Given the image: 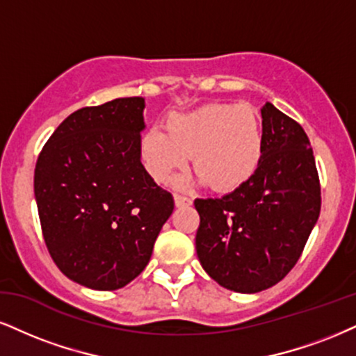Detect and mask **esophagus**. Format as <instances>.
<instances>
[{
	"instance_id": "1",
	"label": "esophagus",
	"mask_w": 356,
	"mask_h": 356,
	"mask_svg": "<svg viewBox=\"0 0 356 356\" xmlns=\"http://www.w3.org/2000/svg\"><path fill=\"white\" fill-rule=\"evenodd\" d=\"M173 200H175V206H177V208H183V206H190L193 203L191 198H186V196H181V195H175Z\"/></svg>"
}]
</instances>
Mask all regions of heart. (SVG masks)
<instances>
[{"label":"heart","mask_w":356,"mask_h":356,"mask_svg":"<svg viewBox=\"0 0 356 356\" xmlns=\"http://www.w3.org/2000/svg\"><path fill=\"white\" fill-rule=\"evenodd\" d=\"M165 130L148 129L140 138L145 170L156 181H166L195 156L196 177L181 175L178 188L211 181L216 190L231 191L248 183L264 155L261 115L249 104L214 102L190 112L171 113Z\"/></svg>","instance_id":"b5f03b06"}]
</instances>
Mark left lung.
<instances>
[{
    "instance_id": "8db88e82",
    "label": "left lung",
    "mask_w": 356,
    "mask_h": 356,
    "mask_svg": "<svg viewBox=\"0 0 356 356\" xmlns=\"http://www.w3.org/2000/svg\"><path fill=\"white\" fill-rule=\"evenodd\" d=\"M256 175L222 198L195 200L196 254L213 280L239 293L280 282L299 261L320 214V183L304 129L266 102Z\"/></svg>"
}]
</instances>
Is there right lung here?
<instances>
[{
  "label": "right lung",
  "mask_w": 356,
  "mask_h": 356,
  "mask_svg": "<svg viewBox=\"0 0 356 356\" xmlns=\"http://www.w3.org/2000/svg\"><path fill=\"white\" fill-rule=\"evenodd\" d=\"M143 108V97L79 108L38 158L34 198L52 261L94 291L137 277L175 208L140 160Z\"/></svg>",
  "instance_id": "1"
}]
</instances>
